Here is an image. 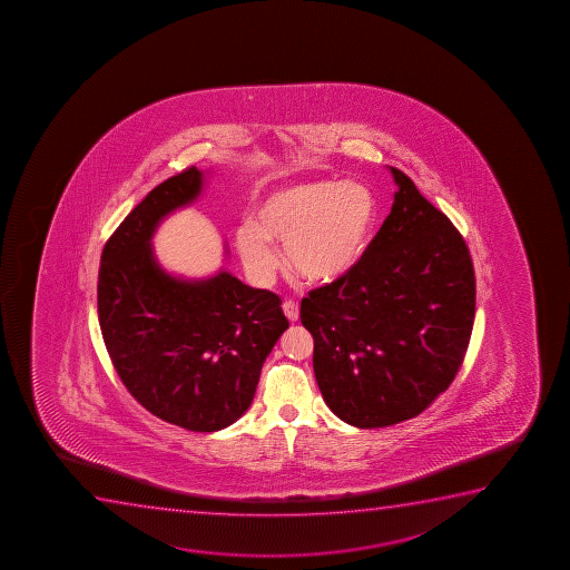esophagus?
I'll return each instance as SVG.
<instances>
[{
    "mask_svg": "<svg viewBox=\"0 0 570 570\" xmlns=\"http://www.w3.org/2000/svg\"><path fill=\"white\" fill-rule=\"evenodd\" d=\"M282 311H284V315H286L289 322H297V318H299V307H297V303L284 302L282 303Z\"/></svg>",
    "mask_w": 570,
    "mask_h": 570,
    "instance_id": "esophagus-1",
    "label": "esophagus"
}]
</instances>
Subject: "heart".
I'll use <instances>...</instances> for the list:
<instances>
[{"instance_id":"b5f03b06","label":"heart","mask_w":570,"mask_h":570,"mask_svg":"<svg viewBox=\"0 0 570 570\" xmlns=\"http://www.w3.org/2000/svg\"><path fill=\"white\" fill-rule=\"evenodd\" d=\"M377 219V202L361 181H308L263 198L255 222L236 228L242 265L257 284L275 281L284 262L308 282H334L361 262Z\"/></svg>"}]
</instances>
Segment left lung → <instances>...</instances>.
<instances>
[{
  "instance_id": "left-lung-1",
  "label": "left lung",
  "mask_w": 570,
  "mask_h": 570,
  "mask_svg": "<svg viewBox=\"0 0 570 570\" xmlns=\"http://www.w3.org/2000/svg\"><path fill=\"white\" fill-rule=\"evenodd\" d=\"M395 202L353 271L302 302L324 402L358 429L422 414L462 366L475 273L462 235L401 169Z\"/></svg>"
}]
</instances>
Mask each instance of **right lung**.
Returning a JSON list of instances; mask_svg holds the SVG:
<instances>
[{"label":"right lung","instance_id":"1","mask_svg":"<svg viewBox=\"0 0 570 570\" xmlns=\"http://www.w3.org/2000/svg\"><path fill=\"white\" fill-rule=\"evenodd\" d=\"M208 177L190 168L153 188L107 242L97 284L102 340L124 385L150 414L200 433L246 414L289 326L278 295L225 267L187 278L158 262L156 230L200 198Z\"/></svg>","mask_w":570,"mask_h":570}]
</instances>
